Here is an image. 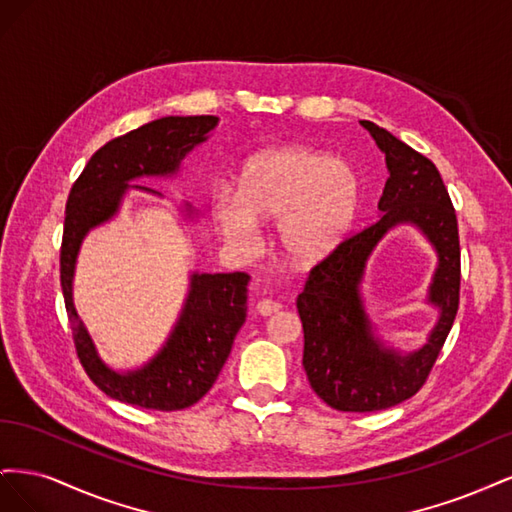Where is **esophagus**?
<instances>
[{
  "label": "esophagus",
  "mask_w": 512,
  "mask_h": 512,
  "mask_svg": "<svg viewBox=\"0 0 512 512\" xmlns=\"http://www.w3.org/2000/svg\"><path fill=\"white\" fill-rule=\"evenodd\" d=\"M256 309H258L260 316H271V314H275V312H280L282 305L277 303V301H271V299H262V301H258Z\"/></svg>",
  "instance_id": "1"
}]
</instances>
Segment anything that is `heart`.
<instances>
[{
  "instance_id": "b5f03b06",
  "label": "heart",
  "mask_w": 512,
  "mask_h": 512,
  "mask_svg": "<svg viewBox=\"0 0 512 512\" xmlns=\"http://www.w3.org/2000/svg\"><path fill=\"white\" fill-rule=\"evenodd\" d=\"M361 207L363 181L350 164L316 147L288 145L247 162L239 192H215L211 218L222 239L241 252L258 247V220H277L282 254L292 265L314 267L348 241Z\"/></svg>"
}]
</instances>
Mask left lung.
<instances>
[{
    "instance_id": "obj_1",
    "label": "left lung",
    "mask_w": 512,
    "mask_h": 512,
    "mask_svg": "<svg viewBox=\"0 0 512 512\" xmlns=\"http://www.w3.org/2000/svg\"><path fill=\"white\" fill-rule=\"evenodd\" d=\"M361 123L389 168L378 203L382 215L316 265L297 299L307 380L324 404L342 412L386 410L421 389L451 333L461 280L457 215L436 164L376 123ZM397 225H414L439 258L428 289L439 320L428 342L412 353L389 347L375 333L360 292L368 256Z\"/></svg>"
}]
</instances>
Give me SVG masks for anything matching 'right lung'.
Here are the masks:
<instances>
[{"label":"right lung","instance_id":"add662e5","mask_svg":"<svg viewBox=\"0 0 512 512\" xmlns=\"http://www.w3.org/2000/svg\"><path fill=\"white\" fill-rule=\"evenodd\" d=\"M218 123L220 117L213 115L149 121L100 147L70 190L59 260L66 312L74 322V346L87 376L100 391L123 404L170 412L190 408L207 395L245 322L250 275L192 271L188 297L164 346L143 367L117 371L102 361L74 307L76 258L89 230L111 222L130 190L162 196L132 181L175 177L183 158L203 145ZM181 213L188 220L198 218L188 203L181 205Z\"/></svg>","mask_w":512,"mask_h":512}]
</instances>
